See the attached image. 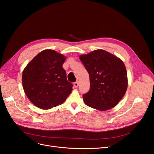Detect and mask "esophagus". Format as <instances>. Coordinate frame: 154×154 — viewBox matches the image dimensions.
<instances>
[{
	"instance_id": "obj_1",
	"label": "esophagus",
	"mask_w": 154,
	"mask_h": 154,
	"mask_svg": "<svg viewBox=\"0 0 154 154\" xmlns=\"http://www.w3.org/2000/svg\"><path fill=\"white\" fill-rule=\"evenodd\" d=\"M78 82H74V87H78Z\"/></svg>"
}]
</instances>
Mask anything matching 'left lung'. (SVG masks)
Listing matches in <instances>:
<instances>
[{"label": "left lung", "mask_w": 154, "mask_h": 154, "mask_svg": "<svg viewBox=\"0 0 154 154\" xmlns=\"http://www.w3.org/2000/svg\"><path fill=\"white\" fill-rule=\"evenodd\" d=\"M80 58L89 74L90 89L83 95L85 103L100 111L117 105L128 87L127 69L122 60L103 49Z\"/></svg>", "instance_id": "obj_1"}]
</instances>
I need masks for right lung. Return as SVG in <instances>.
I'll return each mask as SVG.
<instances>
[{
    "instance_id": "1",
    "label": "right lung",
    "mask_w": 154,
    "mask_h": 154,
    "mask_svg": "<svg viewBox=\"0 0 154 154\" xmlns=\"http://www.w3.org/2000/svg\"><path fill=\"white\" fill-rule=\"evenodd\" d=\"M66 57L56 51H41L22 72V86L27 98L44 110L62 104L72 90L62 65Z\"/></svg>"
}]
</instances>
